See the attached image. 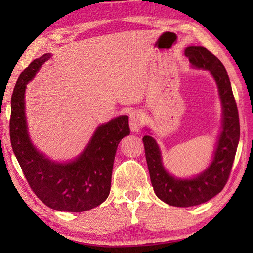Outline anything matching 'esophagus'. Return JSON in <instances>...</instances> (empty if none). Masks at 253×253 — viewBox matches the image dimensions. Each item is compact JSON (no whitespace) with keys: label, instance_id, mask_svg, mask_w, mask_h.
I'll return each mask as SVG.
<instances>
[{"label":"esophagus","instance_id":"obj_1","mask_svg":"<svg viewBox=\"0 0 253 253\" xmlns=\"http://www.w3.org/2000/svg\"><path fill=\"white\" fill-rule=\"evenodd\" d=\"M143 122H144V118L141 111L135 110L129 114V126H130V130L132 132H138L140 130Z\"/></svg>","mask_w":253,"mask_h":253}]
</instances>
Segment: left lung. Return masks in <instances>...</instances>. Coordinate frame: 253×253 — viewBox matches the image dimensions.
<instances>
[{
  "label": "left lung",
  "mask_w": 253,
  "mask_h": 253,
  "mask_svg": "<svg viewBox=\"0 0 253 253\" xmlns=\"http://www.w3.org/2000/svg\"><path fill=\"white\" fill-rule=\"evenodd\" d=\"M185 55L189 58L193 68L209 71L217 85L222 104V129L211 163L200 174L191 178L175 177L166 170L161 149L151 136L152 133L142 138L150 179L155 195L169 206L180 208L207 202L223 190L232 170L240 137L237 105L222 62L203 46H188Z\"/></svg>",
  "instance_id": "obj_1"
}]
</instances>
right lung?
I'll use <instances>...</instances> for the list:
<instances>
[{
  "instance_id": "obj_1",
  "label": "right lung",
  "mask_w": 253,
  "mask_h": 253,
  "mask_svg": "<svg viewBox=\"0 0 253 253\" xmlns=\"http://www.w3.org/2000/svg\"><path fill=\"white\" fill-rule=\"evenodd\" d=\"M49 58L50 53L43 54L19 75L10 101V143L32 191L45 206L63 212L88 211L110 195L118 143L130 133L128 116L99 125L83 152L68 162L53 161L40 152L29 137L25 92L27 84Z\"/></svg>"
}]
</instances>
